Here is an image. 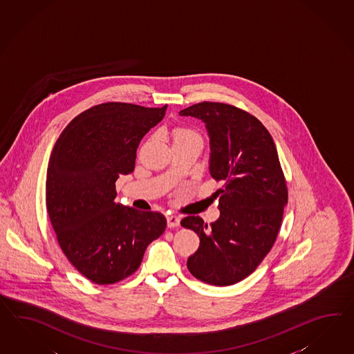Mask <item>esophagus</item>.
Masks as SVG:
<instances>
[{
    "label": "esophagus",
    "mask_w": 354,
    "mask_h": 354,
    "mask_svg": "<svg viewBox=\"0 0 354 354\" xmlns=\"http://www.w3.org/2000/svg\"><path fill=\"white\" fill-rule=\"evenodd\" d=\"M166 219H167V227L169 228L179 227V224H180V218L176 216V215H167Z\"/></svg>",
    "instance_id": "34e87169"
}]
</instances>
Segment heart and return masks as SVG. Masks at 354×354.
Wrapping results in <instances>:
<instances>
[{
    "instance_id": "heart-1",
    "label": "heart",
    "mask_w": 354,
    "mask_h": 354,
    "mask_svg": "<svg viewBox=\"0 0 354 354\" xmlns=\"http://www.w3.org/2000/svg\"><path fill=\"white\" fill-rule=\"evenodd\" d=\"M180 139H201V136L193 129L180 127L174 131V140H180Z\"/></svg>"
}]
</instances>
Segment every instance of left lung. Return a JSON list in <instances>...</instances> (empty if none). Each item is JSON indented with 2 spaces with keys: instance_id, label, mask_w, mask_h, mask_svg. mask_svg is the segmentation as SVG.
<instances>
[{
  "instance_id": "8db88e82",
  "label": "left lung",
  "mask_w": 354,
  "mask_h": 354,
  "mask_svg": "<svg viewBox=\"0 0 354 354\" xmlns=\"http://www.w3.org/2000/svg\"><path fill=\"white\" fill-rule=\"evenodd\" d=\"M179 115L206 124L211 176L223 184L215 193L219 219L210 225L200 216L180 221L200 237L187 267L202 282L230 286L259 267L281 228L288 192L276 144L257 117L234 105L202 102Z\"/></svg>"
}]
</instances>
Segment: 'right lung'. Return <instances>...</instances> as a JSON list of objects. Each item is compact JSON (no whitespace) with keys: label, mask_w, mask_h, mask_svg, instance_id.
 I'll return each instance as SVG.
<instances>
[{"label":"right lung","mask_w":354,"mask_h":354,"mask_svg":"<svg viewBox=\"0 0 354 354\" xmlns=\"http://www.w3.org/2000/svg\"><path fill=\"white\" fill-rule=\"evenodd\" d=\"M166 108L94 105L67 124L53 148L46 175L48 218L71 264L97 285L131 276L147 246L166 230L161 212L115 201V180L134 171L139 143Z\"/></svg>","instance_id":"add662e5"}]
</instances>
